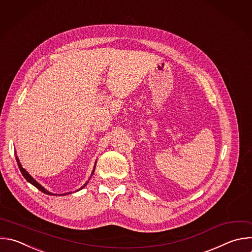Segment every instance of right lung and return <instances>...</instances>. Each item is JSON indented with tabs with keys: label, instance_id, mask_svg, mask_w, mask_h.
Masks as SVG:
<instances>
[{
	"label": "right lung",
	"instance_id": "1",
	"mask_svg": "<svg viewBox=\"0 0 252 252\" xmlns=\"http://www.w3.org/2000/svg\"><path fill=\"white\" fill-rule=\"evenodd\" d=\"M16 159H17V162H18V165H19V168H20V170H21V172H22V174H23V176L26 178V180L28 181V182H30L31 184H32L34 187H36L39 191H41L42 193H44V194H46V195H53V196H57L56 194H52V193H50V192H48L46 189H44V187H42L37 181H35L28 172H27V170L25 169V168H23V166H22V164H21V162H20V160H19V158H18V156H16ZM95 167H96V163H95V166H94V169H93V172H92V175L94 174V171H95ZM91 175V176H92ZM89 181H87V183H88ZM87 183H85V185L84 186H82L79 190H81V189H83L84 187H85L86 185H87ZM67 194H71V193H66V194H63V195H67ZM62 195V196H63ZM61 196V195H60Z\"/></svg>",
	"mask_w": 252,
	"mask_h": 252
}]
</instances>
